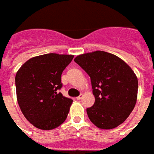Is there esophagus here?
Returning a JSON list of instances; mask_svg holds the SVG:
<instances>
[{
	"label": "esophagus",
	"mask_w": 154,
	"mask_h": 154,
	"mask_svg": "<svg viewBox=\"0 0 154 154\" xmlns=\"http://www.w3.org/2000/svg\"><path fill=\"white\" fill-rule=\"evenodd\" d=\"M82 96H83V95H82V94H81V95H80L79 96L76 97V99H77V100H80V99H81V98H82Z\"/></svg>",
	"instance_id": "esophagus-1"
}]
</instances>
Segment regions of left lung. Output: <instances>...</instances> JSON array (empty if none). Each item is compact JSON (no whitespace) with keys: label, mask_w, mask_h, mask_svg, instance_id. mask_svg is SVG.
Listing matches in <instances>:
<instances>
[{"label":"left lung","mask_w":154,"mask_h":154,"mask_svg":"<svg viewBox=\"0 0 154 154\" xmlns=\"http://www.w3.org/2000/svg\"><path fill=\"white\" fill-rule=\"evenodd\" d=\"M91 78L95 101L87 109L90 121L100 129L117 128L135 108L138 79L121 58L103 51L77 55L74 59Z\"/></svg>","instance_id":"8db88e82"}]
</instances>
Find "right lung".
Returning a JSON list of instances; mask_svg holds the SVG:
<instances>
[{
    "mask_svg": "<svg viewBox=\"0 0 154 154\" xmlns=\"http://www.w3.org/2000/svg\"><path fill=\"white\" fill-rule=\"evenodd\" d=\"M74 55L49 53L27 60L15 75L16 96L22 113L34 127L56 128L66 121L73 100L58 90L61 75Z\"/></svg>",
    "mask_w": 154,
    "mask_h": 154,
    "instance_id": "obj_1",
    "label": "right lung"
}]
</instances>
